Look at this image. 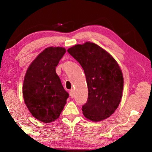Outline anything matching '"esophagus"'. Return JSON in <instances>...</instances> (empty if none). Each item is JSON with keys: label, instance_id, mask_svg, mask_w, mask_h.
Instances as JSON below:
<instances>
[{"label": "esophagus", "instance_id": "1", "mask_svg": "<svg viewBox=\"0 0 152 152\" xmlns=\"http://www.w3.org/2000/svg\"><path fill=\"white\" fill-rule=\"evenodd\" d=\"M69 94L71 98H73L74 97V89H70V91H69Z\"/></svg>", "mask_w": 152, "mask_h": 152}]
</instances>
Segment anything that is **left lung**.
<instances>
[{
    "mask_svg": "<svg viewBox=\"0 0 152 152\" xmlns=\"http://www.w3.org/2000/svg\"><path fill=\"white\" fill-rule=\"evenodd\" d=\"M83 68L88 87V97L83 114L93 121L110 116L119 104L124 78L115 60L98 45L78 44L67 50Z\"/></svg>",
    "mask_w": 152,
    "mask_h": 152,
    "instance_id": "1",
    "label": "left lung"
}]
</instances>
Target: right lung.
<instances>
[{"label":"right lung","instance_id":"right-lung-1","mask_svg":"<svg viewBox=\"0 0 152 152\" xmlns=\"http://www.w3.org/2000/svg\"><path fill=\"white\" fill-rule=\"evenodd\" d=\"M62 47H50L38 55L25 74L23 94L25 103L35 118L44 123L59 117L69 95L56 69L65 53Z\"/></svg>","mask_w":152,"mask_h":152}]
</instances>
